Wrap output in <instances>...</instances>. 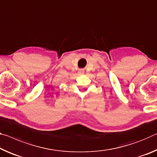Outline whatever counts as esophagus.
<instances>
[{
	"label": "esophagus",
	"mask_w": 157,
	"mask_h": 157,
	"mask_svg": "<svg viewBox=\"0 0 157 157\" xmlns=\"http://www.w3.org/2000/svg\"><path fill=\"white\" fill-rule=\"evenodd\" d=\"M79 73H84V71H83L82 69L79 70Z\"/></svg>",
	"instance_id": "obj_1"
}]
</instances>
